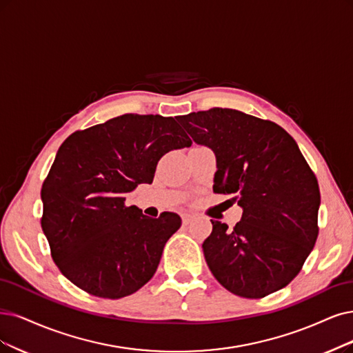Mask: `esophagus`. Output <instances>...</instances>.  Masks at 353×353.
<instances>
[{"mask_svg":"<svg viewBox=\"0 0 353 353\" xmlns=\"http://www.w3.org/2000/svg\"><path fill=\"white\" fill-rule=\"evenodd\" d=\"M181 221H183V225H188L192 221V215L190 214H183V215H181Z\"/></svg>","mask_w":353,"mask_h":353,"instance_id":"obj_1","label":"esophagus"}]
</instances>
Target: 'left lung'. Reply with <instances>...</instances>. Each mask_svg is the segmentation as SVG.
<instances>
[{
    "mask_svg": "<svg viewBox=\"0 0 353 353\" xmlns=\"http://www.w3.org/2000/svg\"><path fill=\"white\" fill-rule=\"evenodd\" d=\"M177 122L214 151V192L232 193L243 210L232 230L211 219L202 249L212 275L243 298L282 290L319 236V183L296 142L279 125L234 109L193 112Z\"/></svg>",
    "mask_w": 353,
    "mask_h": 353,
    "instance_id": "obj_1",
    "label": "left lung"
}]
</instances>
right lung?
<instances>
[{
  "mask_svg": "<svg viewBox=\"0 0 353 353\" xmlns=\"http://www.w3.org/2000/svg\"><path fill=\"white\" fill-rule=\"evenodd\" d=\"M174 117L122 114L63 141L42 186V230L62 275L83 291L117 299L142 288L180 228L126 206L128 193L152 183L161 157L190 147Z\"/></svg>",
  "mask_w": 353,
  "mask_h": 353,
  "instance_id": "right-lung-1",
  "label": "right lung"
}]
</instances>
